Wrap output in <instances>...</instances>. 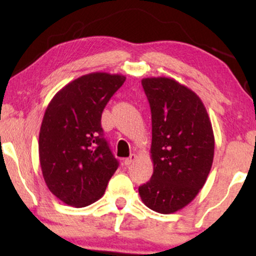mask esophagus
<instances>
[{"label": "esophagus", "instance_id": "1", "mask_svg": "<svg viewBox=\"0 0 256 256\" xmlns=\"http://www.w3.org/2000/svg\"><path fill=\"white\" fill-rule=\"evenodd\" d=\"M136 159V154H131V156H130L128 158H126V159H125L124 164H125V166H130L131 164L134 162Z\"/></svg>", "mask_w": 256, "mask_h": 256}]
</instances>
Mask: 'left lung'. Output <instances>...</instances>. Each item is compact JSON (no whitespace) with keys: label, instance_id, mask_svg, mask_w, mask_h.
<instances>
[{"label":"left lung","instance_id":"1","mask_svg":"<svg viewBox=\"0 0 256 256\" xmlns=\"http://www.w3.org/2000/svg\"><path fill=\"white\" fill-rule=\"evenodd\" d=\"M152 112L153 175L139 186L150 210L169 214L192 202L206 182L214 154L211 120L196 92L172 78H145Z\"/></svg>","mask_w":256,"mask_h":256}]
</instances>
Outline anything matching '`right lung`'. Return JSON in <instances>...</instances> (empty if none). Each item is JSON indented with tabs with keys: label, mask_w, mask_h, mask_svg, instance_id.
Masks as SVG:
<instances>
[{
	"label": "right lung",
	"mask_w": 256,
	"mask_h": 256,
	"mask_svg": "<svg viewBox=\"0 0 256 256\" xmlns=\"http://www.w3.org/2000/svg\"><path fill=\"white\" fill-rule=\"evenodd\" d=\"M95 72L75 78L48 103L39 132V161L46 186L70 206L98 200L118 167L103 136L100 117L125 81Z\"/></svg>",
	"instance_id": "obj_1"
}]
</instances>
